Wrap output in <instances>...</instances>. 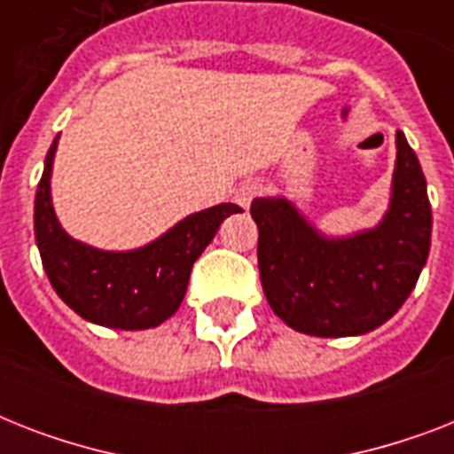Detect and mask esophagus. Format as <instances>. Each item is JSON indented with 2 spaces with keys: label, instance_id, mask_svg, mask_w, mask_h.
Returning a JSON list of instances; mask_svg holds the SVG:
<instances>
[{
  "label": "esophagus",
  "instance_id": "34e87169",
  "mask_svg": "<svg viewBox=\"0 0 454 454\" xmlns=\"http://www.w3.org/2000/svg\"><path fill=\"white\" fill-rule=\"evenodd\" d=\"M259 192H262V184H259V181H245V184H240L235 188L233 200L242 207V209H247V207L252 205V200H254Z\"/></svg>",
  "mask_w": 454,
  "mask_h": 454
}]
</instances>
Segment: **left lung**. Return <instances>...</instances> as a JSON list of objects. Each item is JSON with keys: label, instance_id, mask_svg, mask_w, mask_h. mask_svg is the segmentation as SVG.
Here are the masks:
<instances>
[{"label": "left lung", "instance_id": "left-lung-1", "mask_svg": "<svg viewBox=\"0 0 454 454\" xmlns=\"http://www.w3.org/2000/svg\"><path fill=\"white\" fill-rule=\"evenodd\" d=\"M391 205L380 226L325 238L285 198H256L259 276L270 309L313 337L377 330L415 290L431 247L427 178L403 131L395 134Z\"/></svg>", "mask_w": 454, "mask_h": 454}]
</instances>
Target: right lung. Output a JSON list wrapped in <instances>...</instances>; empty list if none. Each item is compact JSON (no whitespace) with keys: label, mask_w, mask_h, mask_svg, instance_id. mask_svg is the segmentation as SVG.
<instances>
[{"label":"right lung","mask_w":454,"mask_h":454,"mask_svg":"<svg viewBox=\"0 0 454 454\" xmlns=\"http://www.w3.org/2000/svg\"><path fill=\"white\" fill-rule=\"evenodd\" d=\"M59 137L46 153L35 198V238L49 283L70 309L89 323L115 330H148L178 310L192 263L238 205L191 214L162 238L131 252H103L73 240L60 228L51 205V164Z\"/></svg>","instance_id":"1"}]
</instances>
